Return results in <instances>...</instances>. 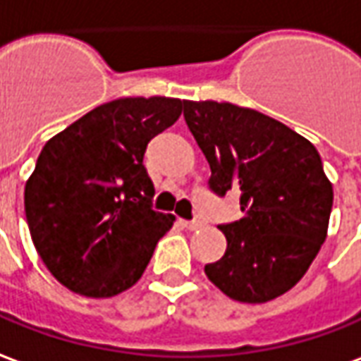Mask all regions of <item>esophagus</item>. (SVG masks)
<instances>
[{
  "label": "esophagus",
  "instance_id": "34e87169",
  "mask_svg": "<svg viewBox=\"0 0 361 361\" xmlns=\"http://www.w3.org/2000/svg\"><path fill=\"white\" fill-rule=\"evenodd\" d=\"M183 226H185L186 230H198L202 222H198V220H183Z\"/></svg>",
  "mask_w": 361,
  "mask_h": 361
}]
</instances>
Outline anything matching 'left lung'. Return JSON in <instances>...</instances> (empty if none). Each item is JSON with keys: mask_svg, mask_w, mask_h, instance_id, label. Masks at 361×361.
<instances>
[{"mask_svg": "<svg viewBox=\"0 0 361 361\" xmlns=\"http://www.w3.org/2000/svg\"><path fill=\"white\" fill-rule=\"evenodd\" d=\"M218 196L240 192L243 218L220 226L222 259L204 273L226 297L267 302L290 290L326 240L332 183L317 147L277 119L230 102L185 100Z\"/></svg>", "mask_w": 361, "mask_h": 361, "instance_id": "1", "label": "left lung"}]
</instances>
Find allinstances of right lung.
Listing matches in <instances>:
<instances>
[{
	"mask_svg": "<svg viewBox=\"0 0 361 361\" xmlns=\"http://www.w3.org/2000/svg\"><path fill=\"white\" fill-rule=\"evenodd\" d=\"M180 111L178 98H118L44 143L25 214L47 269L72 293L109 299L133 287L173 228V214L151 210L143 155Z\"/></svg>",
	"mask_w": 361,
	"mask_h": 361,
	"instance_id": "add662e5",
	"label": "right lung"
}]
</instances>
